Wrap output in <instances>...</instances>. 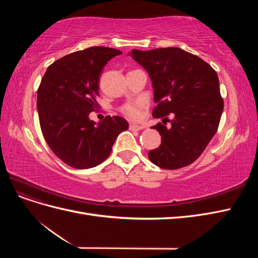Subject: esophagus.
Returning a JSON list of instances; mask_svg holds the SVG:
<instances>
[{
	"mask_svg": "<svg viewBox=\"0 0 258 258\" xmlns=\"http://www.w3.org/2000/svg\"><path fill=\"white\" fill-rule=\"evenodd\" d=\"M129 129H130V130L139 131V130L144 129V126H140V124H136V123H130V124H129Z\"/></svg>",
	"mask_w": 258,
	"mask_h": 258,
	"instance_id": "1",
	"label": "esophagus"
}]
</instances>
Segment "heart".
<instances>
[{
  "label": "heart",
  "instance_id": "b5f03b06",
  "mask_svg": "<svg viewBox=\"0 0 258 258\" xmlns=\"http://www.w3.org/2000/svg\"><path fill=\"white\" fill-rule=\"evenodd\" d=\"M142 108H143V103L141 101H134V102H128L126 104H123L120 107V112L128 117L130 119H140L142 116Z\"/></svg>",
  "mask_w": 258,
  "mask_h": 258
}]
</instances>
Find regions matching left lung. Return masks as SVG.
<instances>
[{
	"mask_svg": "<svg viewBox=\"0 0 258 258\" xmlns=\"http://www.w3.org/2000/svg\"><path fill=\"white\" fill-rule=\"evenodd\" d=\"M129 54L152 80L157 103L153 116H174L170 126L159 122L152 127L160 134L161 144L150 151L148 158L167 170L190 165L206 150L220 124L224 101L216 72L201 58L177 47L132 49Z\"/></svg>",
	"mask_w": 258,
	"mask_h": 258,
	"instance_id": "obj_1",
	"label": "left lung"
}]
</instances>
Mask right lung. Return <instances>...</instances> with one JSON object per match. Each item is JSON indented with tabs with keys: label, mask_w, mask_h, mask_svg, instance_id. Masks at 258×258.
<instances>
[{
	"label": "right lung",
	"mask_w": 258,
	"mask_h": 258,
	"mask_svg": "<svg viewBox=\"0 0 258 258\" xmlns=\"http://www.w3.org/2000/svg\"><path fill=\"white\" fill-rule=\"evenodd\" d=\"M120 50L90 47L50 64L37 89V111L43 136L54 155L70 167L89 169L103 162L116 138L129 124L120 116L96 123L89 114L98 107L100 74Z\"/></svg>",
	"instance_id": "1"
}]
</instances>
